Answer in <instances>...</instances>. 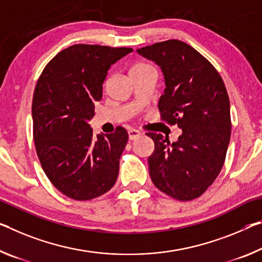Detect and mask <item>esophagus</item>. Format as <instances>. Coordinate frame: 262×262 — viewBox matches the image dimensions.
I'll list each match as a JSON object with an SVG mask.
<instances>
[{
	"label": "esophagus",
	"instance_id": "1",
	"mask_svg": "<svg viewBox=\"0 0 262 262\" xmlns=\"http://www.w3.org/2000/svg\"><path fill=\"white\" fill-rule=\"evenodd\" d=\"M140 134H141V133L139 130L133 129V128H132V129L128 130V138H129V140H135L136 138H139Z\"/></svg>",
	"mask_w": 262,
	"mask_h": 262
}]
</instances>
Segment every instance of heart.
I'll use <instances>...</instances> for the list:
<instances>
[{"instance_id": "obj_1", "label": "heart", "mask_w": 262, "mask_h": 262, "mask_svg": "<svg viewBox=\"0 0 262 262\" xmlns=\"http://www.w3.org/2000/svg\"><path fill=\"white\" fill-rule=\"evenodd\" d=\"M150 71H155V68L150 64L148 63V61H138V63H135L134 65L130 68V76L134 77V76H139V74H143V73H147V72H150Z\"/></svg>"}]
</instances>
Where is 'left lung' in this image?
Returning a JSON list of instances; mask_svg holds the SVG:
<instances>
[{
    "mask_svg": "<svg viewBox=\"0 0 262 262\" xmlns=\"http://www.w3.org/2000/svg\"><path fill=\"white\" fill-rule=\"evenodd\" d=\"M138 52L164 74L161 120L183 130L172 143L167 136L147 133L155 143L149 175L162 192L192 201L213 183L225 162L232 126L225 84L214 66L182 40L160 41Z\"/></svg>",
    "mask_w": 262,
    "mask_h": 262,
    "instance_id": "obj_1",
    "label": "left lung"
}]
</instances>
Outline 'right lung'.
<instances>
[{"label": "right lung", "mask_w": 262, "mask_h": 262, "mask_svg": "<svg viewBox=\"0 0 262 262\" xmlns=\"http://www.w3.org/2000/svg\"><path fill=\"white\" fill-rule=\"evenodd\" d=\"M130 48L74 44L52 58L32 99L35 147L41 168L57 190L74 201H91L110 191L119 173L128 134L93 135L89 123L94 101L111 66Z\"/></svg>", "instance_id": "obj_1"}]
</instances>
